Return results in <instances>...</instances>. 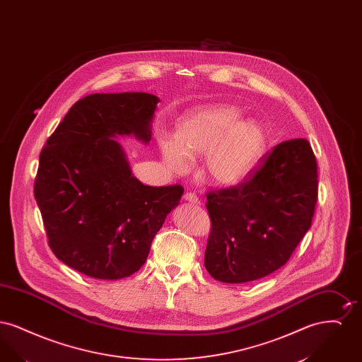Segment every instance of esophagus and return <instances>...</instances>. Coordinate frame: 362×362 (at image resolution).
<instances>
[{"label": "esophagus", "mask_w": 362, "mask_h": 362, "mask_svg": "<svg viewBox=\"0 0 362 362\" xmlns=\"http://www.w3.org/2000/svg\"><path fill=\"white\" fill-rule=\"evenodd\" d=\"M183 198H185V201H187L189 204H194V205H199L201 204L199 198L194 192H186Z\"/></svg>", "instance_id": "34e87169"}]
</instances>
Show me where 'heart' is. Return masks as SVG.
Listing matches in <instances>:
<instances>
[{
    "label": "heart",
    "instance_id": "obj_1",
    "mask_svg": "<svg viewBox=\"0 0 362 362\" xmlns=\"http://www.w3.org/2000/svg\"><path fill=\"white\" fill-rule=\"evenodd\" d=\"M232 105L213 104L187 112L177 123L175 139L161 137L158 148L165 167L176 173L189 168V158L204 156L202 175L210 183L233 187L258 165L267 146L263 126L240 119Z\"/></svg>",
    "mask_w": 362,
    "mask_h": 362
}]
</instances>
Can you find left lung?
Instances as JSON below:
<instances>
[{
    "instance_id": "obj_1",
    "label": "left lung",
    "mask_w": 362,
    "mask_h": 362,
    "mask_svg": "<svg viewBox=\"0 0 362 362\" xmlns=\"http://www.w3.org/2000/svg\"><path fill=\"white\" fill-rule=\"evenodd\" d=\"M209 274L244 284L282 267L308 232L317 201V165L310 142H281L236 187L209 192Z\"/></svg>"
}]
</instances>
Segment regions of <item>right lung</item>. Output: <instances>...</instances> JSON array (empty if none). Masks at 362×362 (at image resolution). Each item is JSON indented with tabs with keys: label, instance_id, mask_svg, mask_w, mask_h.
<instances>
[{
	"label": "right lung",
	"instance_id": "right-lung-1",
	"mask_svg": "<svg viewBox=\"0 0 362 362\" xmlns=\"http://www.w3.org/2000/svg\"><path fill=\"white\" fill-rule=\"evenodd\" d=\"M160 99L95 93L69 110L39 156L35 199L54 255L92 278L121 279L146 262L183 187L145 186L115 139L148 145Z\"/></svg>",
	"mask_w": 362,
	"mask_h": 362
}]
</instances>
